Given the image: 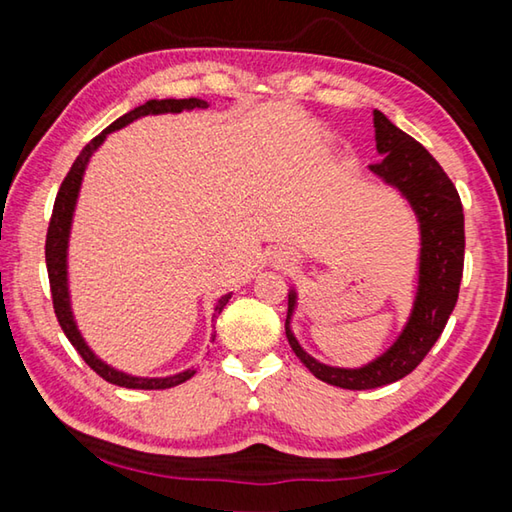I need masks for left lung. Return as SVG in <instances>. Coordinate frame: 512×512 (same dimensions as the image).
Returning a JSON list of instances; mask_svg holds the SVG:
<instances>
[{"mask_svg": "<svg viewBox=\"0 0 512 512\" xmlns=\"http://www.w3.org/2000/svg\"><path fill=\"white\" fill-rule=\"evenodd\" d=\"M372 121L381 160L372 162L370 171L400 189L420 221V287L413 314L393 348L359 370L323 366L300 348L289 329V316L296 307L293 291L289 293V314L284 325L296 357L318 379L348 391H368L393 384L420 366L433 343L440 339L456 307L465 259L463 205L452 180L436 158L411 135L391 124L384 112H372Z\"/></svg>", "mask_w": 512, "mask_h": 512, "instance_id": "obj_1", "label": "left lung"}]
</instances>
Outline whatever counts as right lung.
<instances>
[{"label": "right lung", "mask_w": 512, "mask_h": 512, "mask_svg": "<svg viewBox=\"0 0 512 512\" xmlns=\"http://www.w3.org/2000/svg\"><path fill=\"white\" fill-rule=\"evenodd\" d=\"M210 103L203 101V99H151L146 101L144 106H137L135 110L126 112L124 117H119L117 121H112V124L106 128V131L99 133L94 140L85 146L81 151L79 158L74 160L72 169L67 171V176L63 180V185H60L58 194H56V201H54V212H51V221H49V228H47V244H45V259H47V273H49V287H51V302H54V311H56V318L60 327H63L65 336L69 339V343L74 345L76 352L81 354L83 361L88 363V366L97 372L99 377H103L110 384L115 386H124V388H140V391H160V388H171V386H178L187 381L189 377H194V370H185L180 372V375H173V377H164V379H142V377H128L124 372H119L115 368L106 366V363L99 361L94 354L90 352L88 345L81 339L79 329H76V323L72 318V309H69V293H67V237H69V225H72V212H74V205H76V196H79V187H81V180H83V171H85V164H88L90 155L97 151V146L106 140V135L117 131V128H124L126 124H131L137 117H144V115H160V112H183V110H192V108H207ZM230 300V293L228 296H223L219 300V305H216V314H221L223 307L228 305Z\"/></svg>", "instance_id": "obj_1"}]
</instances>
